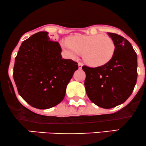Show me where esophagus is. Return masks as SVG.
<instances>
[{
    "mask_svg": "<svg viewBox=\"0 0 146 146\" xmlns=\"http://www.w3.org/2000/svg\"><path fill=\"white\" fill-rule=\"evenodd\" d=\"M78 68L81 69V68H82V66H83V64H82L81 63H80V62H79V63H78Z\"/></svg>",
    "mask_w": 146,
    "mask_h": 146,
    "instance_id": "obj_1",
    "label": "esophagus"
}]
</instances>
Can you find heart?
<instances>
[{
  "instance_id": "1",
  "label": "heart",
  "mask_w": 146,
  "mask_h": 146,
  "mask_svg": "<svg viewBox=\"0 0 146 146\" xmlns=\"http://www.w3.org/2000/svg\"><path fill=\"white\" fill-rule=\"evenodd\" d=\"M61 45L72 58L83 53V60L92 67L107 64L115 52L112 39L101 34L74 36L62 40Z\"/></svg>"
}]
</instances>
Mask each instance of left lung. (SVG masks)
Masks as SVG:
<instances>
[{"label":"left lung","instance_id":"obj_1","mask_svg":"<svg viewBox=\"0 0 146 146\" xmlns=\"http://www.w3.org/2000/svg\"><path fill=\"white\" fill-rule=\"evenodd\" d=\"M108 35L115 44L112 59L101 67H82L86 74L87 95L92 102L105 109L125 102L133 92L137 78V56L130 42L119 34Z\"/></svg>","mask_w":146,"mask_h":146}]
</instances>
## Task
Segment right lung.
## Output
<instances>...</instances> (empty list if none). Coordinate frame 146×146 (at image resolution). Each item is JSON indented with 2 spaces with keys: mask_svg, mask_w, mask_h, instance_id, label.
I'll return each mask as SVG.
<instances>
[{
  "mask_svg": "<svg viewBox=\"0 0 146 146\" xmlns=\"http://www.w3.org/2000/svg\"><path fill=\"white\" fill-rule=\"evenodd\" d=\"M39 32L21 44L13 77L19 94L38 109H48L64 99L68 84L78 70L76 62L62 58L60 44Z\"/></svg>",
  "mask_w": 146,
  "mask_h": 146,
  "instance_id": "1",
  "label": "right lung"
}]
</instances>
